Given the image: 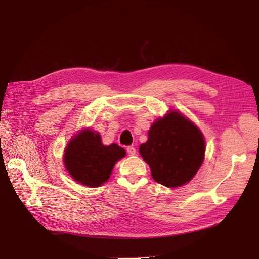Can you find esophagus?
<instances>
[{
    "label": "esophagus",
    "mask_w": 259,
    "mask_h": 259,
    "mask_svg": "<svg viewBox=\"0 0 259 259\" xmlns=\"http://www.w3.org/2000/svg\"><path fill=\"white\" fill-rule=\"evenodd\" d=\"M127 153H128L129 156H133V155L137 154V149H135L132 146H129V147H127Z\"/></svg>",
    "instance_id": "esophagus-1"
}]
</instances>
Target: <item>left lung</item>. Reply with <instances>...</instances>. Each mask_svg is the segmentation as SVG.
Returning a JSON list of instances; mask_svg holds the SVG:
<instances>
[{"label":"left lung","mask_w":259,"mask_h":259,"mask_svg":"<svg viewBox=\"0 0 259 259\" xmlns=\"http://www.w3.org/2000/svg\"><path fill=\"white\" fill-rule=\"evenodd\" d=\"M206 142L201 131L179 111L157 118L148 131L140 154L151 169L155 182L168 188L191 181L205 158Z\"/></svg>","instance_id":"1"}]
</instances>
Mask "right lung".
<instances>
[{
	"instance_id": "1",
	"label": "right lung",
	"mask_w": 259,
	"mask_h": 259,
	"mask_svg": "<svg viewBox=\"0 0 259 259\" xmlns=\"http://www.w3.org/2000/svg\"><path fill=\"white\" fill-rule=\"evenodd\" d=\"M126 156L117 144L105 146L100 133L81 130L68 143L64 165L71 178L87 187H100L110 178L115 162Z\"/></svg>"
}]
</instances>
